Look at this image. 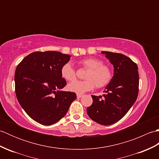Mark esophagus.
Masks as SVG:
<instances>
[{
    "label": "esophagus",
    "mask_w": 159,
    "mask_h": 159,
    "mask_svg": "<svg viewBox=\"0 0 159 159\" xmlns=\"http://www.w3.org/2000/svg\"><path fill=\"white\" fill-rule=\"evenodd\" d=\"M83 96V95H80V94H77V98H82Z\"/></svg>",
    "instance_id": "esophagus-1"
}]
</instances>
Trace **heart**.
Masks as SVG:
<instances>
[{
    "label": "heart",
    "instance_id": "1",
    "mask_svg": "<svg viewBox=\"0 0 159 159\" xmlns=\"http://www.w3.org/2000/svg\"><path fill=\"white\" fill-rule=\"evenodd\" d=\"M102 61L96 58H85L79 61V64L87 70L85 76V80H76L67 85L70 92L82 94L93 89L106 86L112 79V71L109 66L102 64ZM61 74L64 79L72 81L76 79V72L70 63H66L61 69Z\"/></svg>",
    "mask_w": 159,
    "mask_h": 159
}]
</instances>
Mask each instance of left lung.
<instances>
[{"label": "left lung", "instance_id": "obj_1", "mask_svg": "<svg viewBox=\"0 0 159 159\" xmlns=\"http://www.w3.org/2000/svg\"><path fill=\"white\" fill-rule=\"evenodd\" d=\"M114 67V75L102 96H92L87 113L92 120L107 126L120 120L135 102L139 92L137 64L120 53L102 51Z\"/></svg>", "mask_w": 159, "mask_h": 159}]
</instances>
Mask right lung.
Returning <instances> with one entry per match:
<instances>
[{
    "label": "right lung",
    "instance_id": "obj_1",
    "mask_svg": "<svg viewBox=\"0 0 159 159\" xmlns=\"http://www.w3.org/2000/svg\"><path fill=\"white\" fill-rule=\"evenodd\" d=\"M70 56L56 51L34 52L22 59L15 72L17 99L28 116L43 125H51L65 116L76 98L63 92L67 83L61 69Z\"/></svg>",
    "mask_w": 159,
    "mask_h": 159
}]
</instances>
